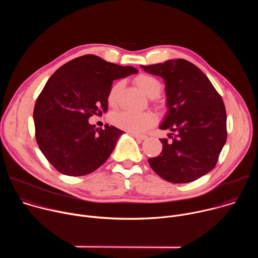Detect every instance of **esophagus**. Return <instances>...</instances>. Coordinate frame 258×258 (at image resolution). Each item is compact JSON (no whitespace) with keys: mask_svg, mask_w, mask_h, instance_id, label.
I'll return each mask as SVG.
<instances>
[{"mask_svg":"<svg viewBox=\"0 0 258 258\" xmlns=\"http://www.w3.org/2000/svg\"><path fill=\"white\" fill-rule=\"evenodd\" d=\"M131 135L133 137H135L136 139H139V140H146L147 139L146 135H139V134H135V133H131Z\"/></svg>","mask_w":258,"mask_h":258,"instance_id":"1","label":"esophagus"}]
</instances>
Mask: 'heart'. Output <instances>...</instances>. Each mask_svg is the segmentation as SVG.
Segmentation results:
<instances>
[{
    "instance_id": "heart-1",
    "label": "heart",
    "mask_w": 258,
    "mask_h": 258,
    "mask_svg": "<svg viewBox=\"0 0 258 258\" xmlns=\"http://www.w3.org/2000/svg\"><path fill=\"white\" fill-rule=\"evenodd\" d=\"M134 82L137 85V87L143 91L145 95L150 98L157 97L162 90L161 82L157 78L148 75V73H141V75L135 78ZM121 87L122 82H117L112 86L111 89H110L107 97L110 106H116L117 95ZM155 120L156 117L151 112L136 113L130 111H121L115 113L112 118L113 123L117 127L135 134H140L146 131L147 128H149L155 123Z\"/></svg>"
}]
</instances>
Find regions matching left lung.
<instances>
[{"instance_id": "obj_1", "label": "left lung", "mask_w": 258, "mask_h": 258, "mask_svg": "<svg viewBox=\"0 0 258 258\" xmlns=\"http://www.w3.org/2000/svg\"><path fill=\"white\" fill-rule=\"evenodd\" d=\"M165 82L168 112L161 130V153L148 162L162 178L174 183L193 181L214 168L227 141L224 101L208 78L185 59L142 66Z\"/></svg>"}]
</instances>
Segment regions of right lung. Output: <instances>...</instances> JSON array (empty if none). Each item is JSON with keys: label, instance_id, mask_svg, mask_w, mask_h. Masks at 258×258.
<instances>
[{"label": "right lung", "instance_id": "add662e5", "mask_svg": "<svg viewBox=\"0 0 258 258\" xmlns=\"http://www.w3.org/2000/svg\"><path fill=\"white\" fill-rule=\"evenodd\" d=\"M138 70L84 55L62 65L49 79L33 109L35 140L47 160L59 172L80 176L99 168L112 153L119 128L89 123L108 109L114 80Z\"/></svg>", "mask_w": 258, "mask_h": 258}]
</instances>
